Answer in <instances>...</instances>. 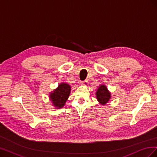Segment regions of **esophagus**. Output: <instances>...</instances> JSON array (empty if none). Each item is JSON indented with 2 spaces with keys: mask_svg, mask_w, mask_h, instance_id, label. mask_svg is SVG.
<instances>
[{
  "mask_svg": "<svg viewBox=\"0 0 157 157\" xmlns=\"http://www.w3.org/2000/svg\"><path fill=\"white\" fill-rule=\"evenodd\" d=\"M81 84L82 85V86H87L88 85V81L87 80H84V81L81 82Z\"/></svg>",
  "mask_w": 157,
  "mask_h": 157,
  "instance_id": "esophagus-1",
  "label": "esophagus"
}]
</instances>
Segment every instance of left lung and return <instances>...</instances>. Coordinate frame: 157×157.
<instances>
[{"mask_svg":"<svg viewBox=\"0 0 157 157\" xmlns=\"http://www.w3.org/2000/svg\"><path fill=\"white\" fill-rule=\"evenodd\" d=\"M96 98L99 103L101 105H105L110 100L111 95L110 92L107 90L106 86L103 84H101L97 90Z\"/></svg>","mask_w":157,"mask_h":157,"instance_id":"1","label":"left lung"}]
</instances>
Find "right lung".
<instances>
[{"mask_svg": "<svg viewBox=\"0 0 157 157\" xmlns=\"http://www.w3.org/2000/svg\"><path fill=\"white\" fill-rule=\"evenodd\" d=\"M71 92V86L67 83L62 82L53 92H50L49 98L56 109L62 108L67 101Z\"/></svg>", "mask_w": 157, "mask_h": 157, "instance_id": "right-lung-1", "label": "right lung"}]
</instances>
